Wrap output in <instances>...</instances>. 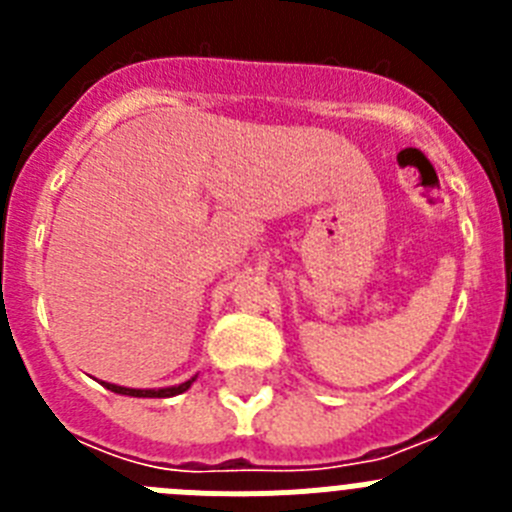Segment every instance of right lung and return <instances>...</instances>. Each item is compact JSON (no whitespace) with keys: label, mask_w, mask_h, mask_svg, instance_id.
<instances>
[{"label":"right lung","mask_w":512,"mask_h":512,"mask_svg":"<svg viewBox=\"0 0 512 512\" xmlns=\"http://www.w3.org/2000/svg\"><path fill=\"white\" fill-rule=\"evenodd\" d=\"M194 379H189V382L179 384V387H166V390H130V387H117V384H110V382H102L107 390L117 392V395H130V397H174V395H182L184 390H189V384H192Z\"/></svg>","instance_id":"add662e5"}]
</instances>
